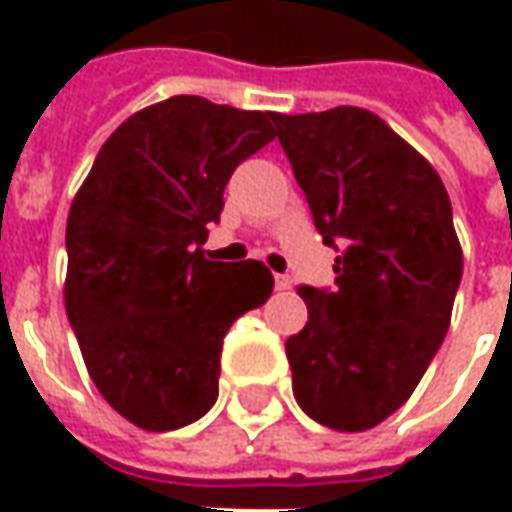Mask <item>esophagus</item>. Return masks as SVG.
Returning a JSON list of instances; mask_svg holds the SVG:
<instances>
[{"instance_id":"34e87169","label":"esophagus","mask_w":512,"mask_h":512,"mask_svg":"<svg viewBox=\"0 0 512 512\" xmlns=\"http://www.w3.org/2000/svg\"><path fill=\"white\" fill-rule=\"evenodd\" d=\"M274 285H277V290H290L293 288V279H290L288 274H277V277H274Z\"/></svg>"}]
</instances>
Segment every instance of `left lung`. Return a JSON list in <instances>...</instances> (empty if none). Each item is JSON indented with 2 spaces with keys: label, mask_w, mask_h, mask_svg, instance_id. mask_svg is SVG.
<instances>
[{
  "label": "left lung",
  "mask_w": 512,
  "mask_h": 512,
  "mask_svg": "<svg viewBox=\"0 0 512 512\" xmlns=\"http://www.w3.org/2000/svg\"><path fill=\"white\" fill-rule=\"evenodd\" d=\"M323 244H343L337 288L299 285L288 337L293 395L315 422L359 433L406 403L450 329L463 252L439 172L359 106L271 112Z\"/></svg>",
  "instance_id": "obj_1"
}]
</instances>
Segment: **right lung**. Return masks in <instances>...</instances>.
<instances>
[{"mask_svg": "<svg viewBox=\"0 0 512 512\" xmlns=\"http://www.w3.org/2000/svg\"><path fill=\"white\" fill-rule=\"evenodd\" d=\"M271 112L172 95L120 123L68 213L65 312L120 417L164 433L219 395L224 334L271 296L260 260H208L233 169L274 139Z\"/></svg>", "mask_w": 512, "mask_h": 512, "instance_id": "right-lung-1", "label": "right lung"}]
</instances>
